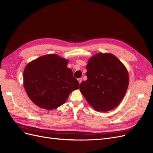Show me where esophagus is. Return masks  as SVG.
Wrapping results in <instances>:
<instances>
[{"label": "esophagus", "mask_w": 153, "mask_h": 153, "mask_svg": "<svg viewBox=\"0 0 153 153\" xmlns=\"http://www.w3.org/2000/svg\"><path fill=\"white\" fill-rule=\"evenodd\" d=\"M78 81L79 82V84H81V82H82V78H78Z\"/></svg>", "instance_id": "obj_1"}]
</instances>
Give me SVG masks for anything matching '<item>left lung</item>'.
<instances>
[{
	"label": "left lung",
	"instance_id": "left-lung-1",
	"mask_svg": "<svg viewBox=\"0 0 153 153\" xmlns=\"http://www.w3.org/2000/svg\"><path fill=\"white\" fill-rule=\"evenodd\" d=\"M87 80L80 90L97 112H108L119 105L127 91L129 75L120 60L110 53L91 57L86 66Z\"/></svg>",
	"mask_w": 153,
	"mask_h": 153
}]
</instances>
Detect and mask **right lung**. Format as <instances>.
I'll return each instance as SVG.
<instances>
[{"mask_svg":"<svg viewBox=\"0 0 153 153\" xmlns=\"http://www.w3.org/2000/svg\"><path fill=\"white\" fill-rule=\"evenodd\" d=\"M68 60L48 54L30 62L24 71V85L30 100L47 110L58 108L71 92L79 89V82L67 67Z\"/></svg>","mask_w":153,"mask_h":153,"instance_id":"1","label":"right lung"}]
</instances>
